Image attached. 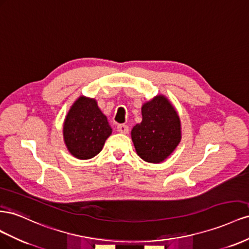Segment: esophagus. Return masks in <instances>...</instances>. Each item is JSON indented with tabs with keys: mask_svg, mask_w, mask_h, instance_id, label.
<instances>
[{
	"mask_svg": "<svg viewBox=\"0 0 249 249\" xmlns=\"http://www.w3.org/2000/svg\"><path fill=\"white\" fill-rule=\"evenodd\" d=\"M117 129H118V131H119L120 133H123V134L128 133V131H129L128 126L125 125V124H120V125H118Z\"/></svg>",
	"mask_w": 249,
	"mask_h": 249,
	"instance_id": "obj_1",
	"label": "esophagus"
}]
</instances>
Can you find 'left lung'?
I'll return each instance as SVG.
<instances>
[{
    "label": "left lung",
    "mask_w": 249,
    "mask_h": 249,
    "mask_svg": "<svg viewBox=\"0 0 249 249\" xmlns=\"http://www.w3.org/2000/svg\"><path fill=\"white\" fill-rule=\"evenodd\" d=\"M131 140L140 158L160 164L171 155L181 141L178 112L164 95L142 105V122L133 126Z\"/></svg>",
    "instance_id": "left-lung-1"
}]
</instances>
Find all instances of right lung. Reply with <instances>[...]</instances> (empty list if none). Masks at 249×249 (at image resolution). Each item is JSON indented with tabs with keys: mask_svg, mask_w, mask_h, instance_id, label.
Returning <instances> with one entry per match:
<instances>
[{
	"mask_svg": "<svg viewBox=\"0 0 249 249\" xmlns=\"http://www.w3.org/2000/svg\"><path fill=\"white\" fill-rule=\"evenodd\" d=\"M111 132L107 118L94 98L78 97L63 121V141L69 152L78 160L93 159Z\"/></svg>",
	"mask_w": 249,
	"mask_h": 249,
	"instance_id": "add662e5",
	"label": "right lung"
}]
</instances>
